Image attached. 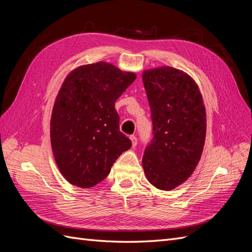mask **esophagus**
Segmentation results:
<instances>
[{
    "instance_id": "esophagus-1",
    "label": "esophagus",
    "mask_w": 252,
    "mask_h": 252,
    "mask_svg": "<svg viewBox=\"0 0 252 252\" xmlns=\"http://www.w3.org/2000/svg\"><path fill=\"white\" fill-rule=\"evenodd\" d=\"M129 138H130V140H131L132 146L135 147L136 144H138V139H136V136H135V135H130V136H129Z\"/></svg>"
}]
</instances>
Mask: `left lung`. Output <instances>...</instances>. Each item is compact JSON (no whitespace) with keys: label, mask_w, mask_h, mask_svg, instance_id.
<instances>
[{"label":"left lung","mask_w":252,"mask_h":252,"mask_svg":"<svg viewBox=\"0 0 252 252\" xmlns=\"http://www.w3.org/2000/svg\"><path fill=\"white\" fill-rule=\"evenodd\" d=\"M152 121V139L143 168L155 187L171 190L186 181L199 163L205 143L206 112L199 87L172 67L143 73Z\"/></svg>","instance_id":"8db88e82"}]
</instances>
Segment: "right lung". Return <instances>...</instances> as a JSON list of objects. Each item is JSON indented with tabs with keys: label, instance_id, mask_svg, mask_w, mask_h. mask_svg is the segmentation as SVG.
Returning a JSON list of instances; mask_svg holds the SVG:
<instances>
[{
	"label": "right lung",
	"instance_id": "add662e5",
	"mask_svg": "<svg viewBox=\"0 0 252 252\" xmlns=\"http://www.w3.org/2000/svg\"><path fill=\"white\" fill-rule=\"evenodd\" d=\"M135 78L98 62L81 66L65 79L53 106L50 138L59 169L70 184L95 186L122 152L131 147L120 131L114 103Z\"/></svg>",
	"mask_w": 252,
	"mask_h": 252
}]
</instances>
